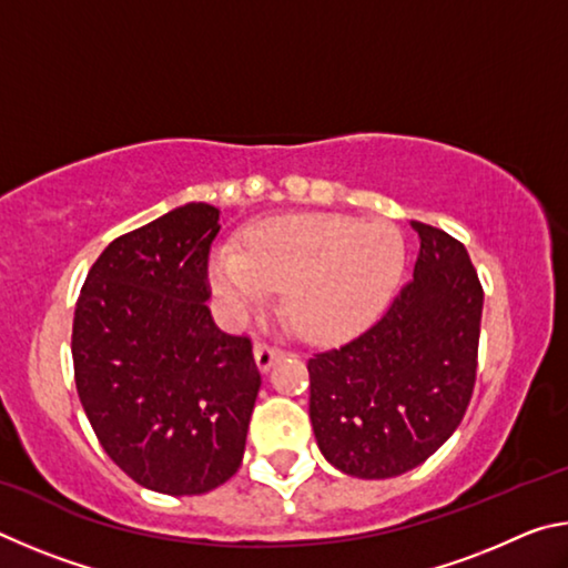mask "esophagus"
<instances>
[{"label":"esophagus","mask_w":568,"mask_h":568,"mask_svg":"<svg viewBox=\"0 0 568 568\" xmlns=\"http://www.w3.org/2000/svg\"><path fill=\"white\" fill-rule=\"evenodd\" d=\"M283 358V348H277V345H271L265 341H257L255 343V363L257 368H261L263 373L271 371V365L277 363Z\"/></svg>","instance_id":"obj_1"}]
</instances>
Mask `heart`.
I'll list each match as a JSON object with an SVG mask.
<instances>
[{
  "mask_svg": "<svg viewBox=\"0 0 568 568\" xmlns=\"http://www.w3.org/2000/svg\"><path fill=\"white\" fill-rule=\"evenodd\" d=\"M406 267V243L388 220L287 215L255 225L245 253L220 247L210 265L217 295L235 313L285 291V313L307 338L361 331L388 303Z\"/></svg>",
  "mask_w": 568,
  "mask_h": 568,
  "instance_id": "obj_1",
  "label": "heart"
}]
</instances>
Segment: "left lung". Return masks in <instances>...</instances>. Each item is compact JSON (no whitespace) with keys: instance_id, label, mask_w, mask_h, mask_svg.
Segmentation results:
<instances>
[{"instance_id":"left-lung-1","label":"left lung","mask_w":568,"mask_h":568,"mask_svg":"<svg viewBox=\"0 0 568 568\" xmlns=\"http://www.w3.org/2000/svg\"><path fill=\"white\" fill-rule=\"evenodd\" d=\"M413 281L341 348L315 353L311 423L321 454L358 478L420 466L458 428L476 386L484 287L464 243L416 223Z\"/></svg>"}]
</instances>
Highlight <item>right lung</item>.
<instances>
[{"instance_id":"right-lung-1","label":"right lung","mask_w":568,"mask_h":568,"mask_svg":"<svg viewBox=\"0 0 568 568\" xmlns=\"http://www.w3.org/2000/svg\"><path fill=\"white\" fill-rule=\"evenodd\" d=\"M220 210L187 203L102 250L74 307V383L94 436L140 486L207 494L235 474L261 390L247 335L215 325Z\"/></svg>"}]
</instances>
